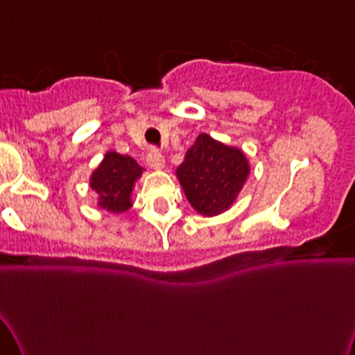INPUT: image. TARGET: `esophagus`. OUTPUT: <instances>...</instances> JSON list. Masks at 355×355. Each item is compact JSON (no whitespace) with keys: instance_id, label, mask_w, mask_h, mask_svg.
<instances>
[{"instance_id":"obj_1","label":"esophagus","mask_w":355,"mask_h":355,"mask_svg":"<svg viewBox=\"0 0 355 355\" xmlns=\"http://www.w3.org/2000/svg\"><path fill=\"white\" fill-rule=\"evenodd\" d=\"M146 163L151 169H163L164 168V157L157 150H150L146 155Z\"/></svg>"}]
</instances>
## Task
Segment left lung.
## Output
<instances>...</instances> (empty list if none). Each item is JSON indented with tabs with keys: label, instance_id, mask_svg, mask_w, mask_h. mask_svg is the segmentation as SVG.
Returning <instances> with one entry per match:
<instances>
[{
	"label": "left lung",
	"instance_id": "left-lung-1",
	"mask_svg": "<svg viewBox=\"0 0 355 355\" xmlns=\"http://www.w3.org/2000/svg\"><path fill=\"white\" fill-rule=\"evenodd\" d=\"M250 174L242 150L200 133L176 169L187 200L200 216L225 212L237 199Z\"/></svg>",
	"mask_w": 355,
	"mask_h": 355
}]
</instances>
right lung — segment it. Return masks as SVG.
Returning <instances> with one entry per match:
<instances>
[{
  "mask_svg": "<svg viewBox=\"0 0 355 355\" xmlns=\"http://www.w3.org/2000/svg\"><path fill=\"white\" fill-rule=\"evenodd\" d=\"M141 174L143 168L133 157L108 151L90 176V187L98 194V207L112 214L128 211L135 182Z\"/></svg>",
  "mask_w": 355,
  "mask_h": 355,
  "instance_id": "right-lung-1",
  "label": "right lung"
}]
</instances>
